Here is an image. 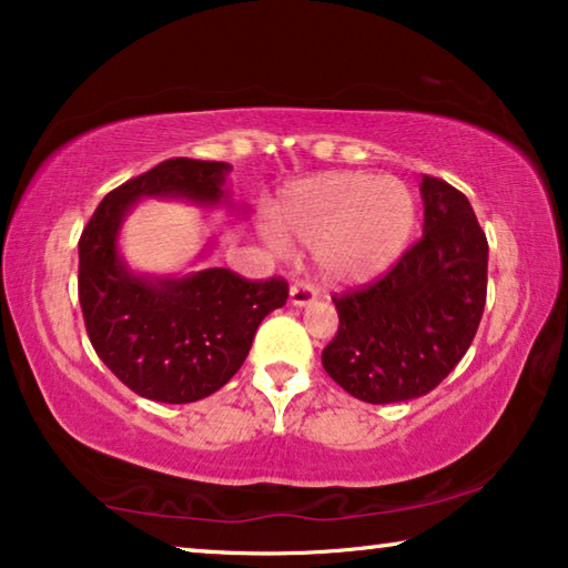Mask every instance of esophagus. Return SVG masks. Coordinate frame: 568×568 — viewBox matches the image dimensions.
<instances>
[{
    "label": "esophagus",
    "instance_id": "1",
    "mask_svg": "<svg viewBox=\"0 0 568 568\" xmlns=\"http://www.w3.org/2000/svg\"><path fill=\"white\" fill-rule=\"evenodd\" d=\"M315 301V291L313 285H307L303 281H295L291 285V305L295 307H303V305H311Z\"/></svg>",
    "mask_w": 568,
    "mask_h": 568
}]
</instances>
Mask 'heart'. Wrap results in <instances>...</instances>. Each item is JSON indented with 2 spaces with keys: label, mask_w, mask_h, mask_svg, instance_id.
<instances>
[{
  "label": "heart",
  "mask_w": 568,
  "mask_h": 568,
  "mask_svg": "<svg viewBox=\"0 0 568 568\" xmlns=\"http://www.w3.org/2000/svg\"><path fill=\"white\" fill-rule=\"evenodd\" d=\"M273 223L281 237L318 247L335 281L368 283L403 255L416 205L408 187L393 178L323 172L285 192Z\"/></svg>",
  "instance_id": "heart-1"
}]
</instances>
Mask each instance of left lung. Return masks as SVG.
I'll return each instance as SVG.
<instances>
[{"instance_id":"1","label":"left lung","mask_w":568,"mask_h":568,"mask_svg":"<svg viewBox=\"0 0 568 568\" xmlns=\"http://www.w3.org/2000/svg\"><path fill=\"white\" fill-rule=\"evenodd\" d=\"M423 235L361 291L335 295L338 333L323 368L365 403L434 390L464 358L486 305L488 243L468 197L423 175Z\"/></svg>"}]
</instances>
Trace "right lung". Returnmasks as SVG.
<instances>
[{"mask_svg":"<svg viewBox=\"0 0 568 568\" xmlns=\"http://www.w3.org/2000/svg\"><path fill=\"white\" fill-rule=\"evenodd\" d=\"M227 162L172 158L104 195L80 237V305L94 353L124 386L158 403H192L245 363L257 325L287 301L283 277L245 281L227 267L134 273L120 255L124 217L145 197L230 205Z\"/></svg>","mask_w":568,"mask_h":568,"instance_id":"1","label":"right lung"}]
</instances>
